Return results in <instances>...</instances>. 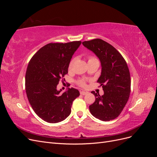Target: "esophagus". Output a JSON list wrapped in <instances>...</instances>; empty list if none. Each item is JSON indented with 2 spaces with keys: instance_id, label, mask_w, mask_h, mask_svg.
Segmentation results:
<instances>
[{
  "instance_id": "34e87169",
  "label": "esophagus",
  "mask_w": 157,
  "mask_h": 157,
  "mask_svg": "<svg viewBox=\"0 0 157 157\" xmlns=\"http://www.w3.org/2000/svg\"><path fill=\"white\" fill-rule=\"evenodd\" d=\"M80 94H81V95H83V96H84V95H86V94H88V92H84V91H80Z\"/></svg>"
}]
</instances>
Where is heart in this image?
I'll list each match as a JSON object with an SVG mask.
<instances>
[{
  "instance_id": "obj_1",
  "label": "heart",
  "mask_w": 157,
  "mask_h": 157,
  "mask_svg": "<svg viewBox=\"0 0 157 157\" xmlns=\"http://www.w3.org/2000/svg\"><path fill=\"white\" fill-rule=\"evenodd\" d=\"M94 60H97V59L94 58V57H90L89 59H88V62H89V61H94ZM73 61H74V60H71V62L69 63V69H71V68H72ZM78 85H80V86H82V87H84L85 86H86V82H85V80H82V79L79 80L78 81Z\"/></svg>"
}]
</instances>
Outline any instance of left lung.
<instances>
[{
    "instance_id": "left-lung-1",
    "label": "left lung",
    "mask_w": 157,
    "mask_h": 157,
    "mask_svg": "<svg viewBox=\"0 0 157 157\" xmlns=\"http://www.w3.org/2000/svg\"><path fill=\"white\" fill-rule=\"evenodd\" d=\"M82 44L91 50L101 62V72L98 82L104 94L92 93L96 96L89 106L92 115L102 121L115 119L120 115L129 99L131 80L127 63L114 47L101 39L84 41Z\"/></svg>"
}]
</instances>
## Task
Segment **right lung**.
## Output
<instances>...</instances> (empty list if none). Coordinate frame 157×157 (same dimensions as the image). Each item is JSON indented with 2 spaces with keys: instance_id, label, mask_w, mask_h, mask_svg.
I'll return each mask as SVG.
<instances>
[{
  "instance_id": "add662e5",
  "label": "right lung",
  "mask_w": 157,
  "mask_h": 157,
  "mask_svg": "<svg viewBox=\"0 0 157 157\" xmlns=\"http://www.w3.org/2000/svg\"><path fill=\"white\" fill-rule=\"evenodd\" d=\"M81 41L50 43L33 56L25 75L27 96L33 110L49 123L63 121L69 116L78 90L71 88L63 94L57 90L59 80L68 73L69 65Z\"/></svg>"
}]
</instances>
